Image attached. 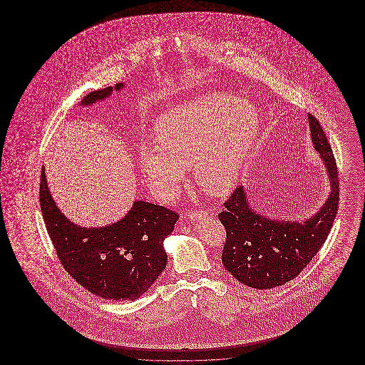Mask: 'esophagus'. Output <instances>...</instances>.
<instances>
[{"mask_svg": "<svg viewBox=\"0 0 365 365\" xmlns=\"http://www.w3.org/2000/svg\"><path fill=\"white\" fill-rule=\"evenodd\" d=\"M207 215H208V212L205 209H197V210H191L190 213H189V217H190V220H192V222H197V220L205 217Z\"/></svg>", "mask_w": 365, "mask_h": 365, "instance_id": "34e87169", "label": "esophagus"}]
</instances>
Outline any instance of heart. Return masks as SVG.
Returning a JSON list of instances; mask_svg holds the SVG:
<instances>
[{"label": "heart", "mask_w": 365, "mask_h": 365, "mask_svg": "<svg viewBox=\"0 0 365 365\" xmlns=\"http://www.w3.org/2000/svg\"><path fill=\"white\" fill-rule=\"evenodd\" d=\"M257 131L259 116L245 100L228 94L207 96L158 119L160 143L140 148V170L163 201L174 200L191 165L204 190L222 194L235 185Z\"/></svg>", "instance_id": "obj_1"}]
</instances>
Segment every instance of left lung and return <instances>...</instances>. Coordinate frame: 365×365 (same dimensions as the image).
<instances>
[{
    "label": "left lung",
    "instance_id": "left-lung-1",
    "mask_svg": "<svg viewBox=\"0 0 365 365\" xmlns=\"http://www.w3.org/2000/svg\"><path fill=\"white\" fill-rule=\"evenodd\" d=\"M316 150L327 168L331 192L313 217L302 222L272 220L250 208L246 191L237 187L225 201L219 220L226 230L222 262L253 289H274L299 275L326 242L339 205V179L330 142L319 120L308 115Z\"/></svg>",
    "mask_w": 365,
    "mask_h": 365
}]
</instances>
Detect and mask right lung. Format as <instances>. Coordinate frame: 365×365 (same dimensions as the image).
<instances>
[{
    "mask_svg": "<svg viewBox=\"0 0 365 365\" xmlns=\"http://www.w3.org/2000/svg\"><path fill=\"white\" fill-rule=\"evenodd\" d=\"M123 83L115 88L120 90ZM113 87L94 90L83 106L104 100ZM39 204L56 255L68 275L93 294L112 301L137 299L167 265L163 242L173 232L179 215L146 201H135L120 222L98 228L78 227L53 201L42 168Z\"/></svg>",
    "mask_w": 365,
    "mask_h": 365,
    "instance_id": "add662e5",
    "label": "right lung"
}]
</instances>
